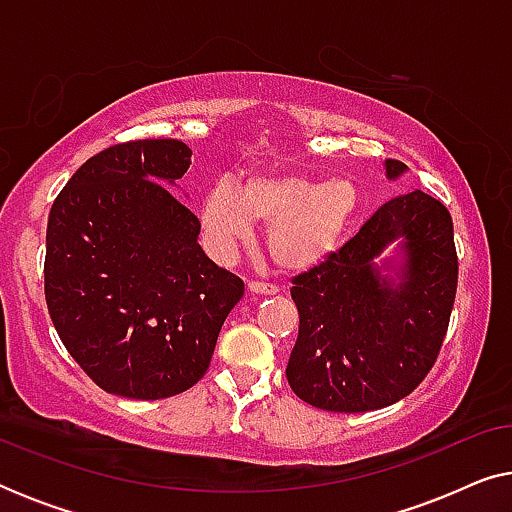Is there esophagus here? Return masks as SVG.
<instances>
[{"label":"esophagus","instance_id":"1","mask_svg":"<svg viewBox=\"0 0 512 512\" xmlns=\"http://www.w3.org/2000/svg\"><path fill=\"white\" fill-rule=\"evenodd\" d=\"M249 291L251 293H258V296H275L279 289H277L275 284H270V282H258V279H251Z\"/></svg>","mask_w":512,"mask_h":512}]
</instances>
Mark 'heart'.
<instances>
[{
    "instance_id": "b5f03b06",
    "label": "heart",
    "mask_w": 512,
    "mask_h": 512,
    "mask_svg": "<svg viewBox=\"0 0 512 512\" xmlns=\"http://www.w3.org/2000/svg\"><path fill=\"white\" fill-rule=\"evenodd\" d=\"M356 209L352 179L268 170L251 174L240 188L214 186L202 200V226L214 249L230 251L249 242L254 221L265 223L272 261L284 270H310L338 247Z\"/></svg>"
}]
</instances>
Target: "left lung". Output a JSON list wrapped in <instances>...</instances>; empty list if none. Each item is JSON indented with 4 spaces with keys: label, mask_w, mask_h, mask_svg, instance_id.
<instances>
[{
    "label": "left lung",
    "mask_w": 512,
    "mask_h": 512,
    "mask_svg": "<svg viewBox=\"0 0 512 512\" xmlns=\"http://www.w3.org/2000/svg\"><path fill=\"white\" fill-rule=\"evenodd\" d=\"M387 177L405 172L387 160ZM402 240L399 284L374 258ZM452 216L422 191L389 200L324 263L291 279L298 338L286 380L328 412H370L412 394L436 363L457 296Z\"/></svg>",
    "instance_id": "8db88e82"
}]
</instances>
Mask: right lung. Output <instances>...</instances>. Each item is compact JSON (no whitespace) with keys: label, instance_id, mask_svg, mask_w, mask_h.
I'll use <instances>...</instances> for the list:
<instances>
[{"label":"right lung","instance_id":"right-lung-1","mask_svg":"<svg viewBox=\"0 0 512 512\" xmlns=\"http://www.w3.org/2000/svg\"><path fill=\"white\" fill-rule=\"evenodd\" d=\"M191 149L135 139L88 158L48 214L44 291L62 345L109 394L156 401L207 373L244 282L209 261L165 184Z\"/></svg>","mask_w":512,"mask_h":512}]
</instances>
